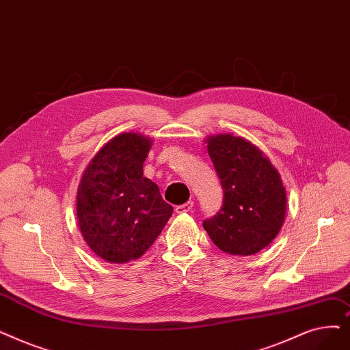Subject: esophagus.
Returning <instances> with one entry per match:
<instances>
[{"label":"esophagus","instance_id":"esophagus-1","mask_svg":"<svg viewBox=\"0 0 350 350\" xmlns=\"http://www.w3.org/2000/svg\"><path fill=\"white\" fill-rule=\"evenodd\" d=\"M193 208V202H186L185 204H180V206H176V213H178V215H181V213H187Z\"/></svg>","mask_w":350,"mask_h":350}]
</instances>
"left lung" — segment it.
Masks as SVG:
<instances>
[{"label":"left lung","instance_id":"1","mask_svg":"<svg viewBox=\"0 0 350 350\" xmlns=\"http://www.w3.org/2000/svg\"><path fill=\"white\" fill-rule=\"evenodd\" d=\"M208 156L223 189V204L203 227L229 254L250 256L270 245L286 213L280 174L250 142L230 134L207 139Z\"/></svg>","mask_w":350,"mask_h":350}]
</instances>
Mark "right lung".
Wrapping results in <instances>:
<instances>
[{"label": "right lung", "mask_w": 350, "mask_h": 350, "mask_svg": "<svg viewBox=\"0 0 350 350\" xmlns=\"http://www.w3.org/2000/svg\"><path fill=\"white\" fill-rule=\"evenodd\" d=\"M151 140L123 133L85 169L77 190V219L90 249L110 263L139 259L169 221L173 207L143 176Z\"/></svg>", "instance_id": "add662e5"}]
</instances>
